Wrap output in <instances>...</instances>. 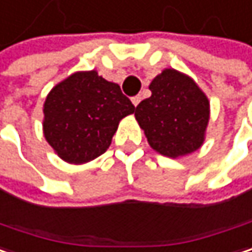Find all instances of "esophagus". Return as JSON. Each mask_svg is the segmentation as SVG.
Masks as SVG:
<instances>
[{"instance_id":"obj_1","label":"esophagus","mask_w":252,"mask_h":252,"mask_svg":"<svg viewBox=\"0 0 252 252\" xmlns=\"http://www.w3.org/2000/svg\"><path fill=\"white\" fill-rule=\"evenodd\" d=\"M141 100H142L141 95H135V97H132V103H133V106L136 107V106L141 103Z\"/></svg>"}]
</instances>
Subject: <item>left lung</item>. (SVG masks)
<instances>
[{
	"mask_svg": "<svg viewBox=\"0 0 252 252\" xmlns=\"http://www.w3.org/2000/svg\"><path fill=\"white\" fill-rule=\"evenodd\" d=\"M151 97L135 109L148 143L158 154L178 158L197 151L205 142L209 100L189 75L173 68L152 79Z\"/></svg>",
	"mask_w": 252,
	"mask_h": 252,
	"instance_id": "left-lung-1",
	"label": "left lung"
}]
</instances>
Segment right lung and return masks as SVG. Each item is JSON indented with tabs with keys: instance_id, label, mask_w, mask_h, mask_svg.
<instances>
[{
	"instance_id": "right-lung-1",
	"label": "right lung",
	"mask_w": 252,
	"mask_h": 252,
	"mask_svg": "<svg viewBox=\"0 0 252 252\" xmlns=\"http://www.w3.org/2000/svg\"><path fill=\"white\" fill-rule=\"evenodd\" d=\"M133 111L135 106L117 84L97 71H81L47 94L43 133L59 158L85 164L107 151L119 122Z\"/></svg>"
}]
</instances>
